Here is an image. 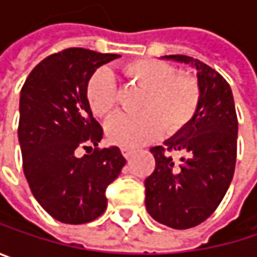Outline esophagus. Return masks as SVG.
Returning <instances> with one entry per match:
<instances>
[{"instance_id": "34e87169", "label": "esophagus", "mask_w": 257, "mask_h": 257, "mask_svg": "<svg viewBox=\"0 0 257 257\" xmlns=\"http://www.w3.org/2000/svg\"><path fill=\"white\" fill-rule=\"evenodd\" d=\"M134 152H135L134 149H129V147H122V155H123L126 159H129V158L134 155Z\"/></svg>"}]
</instances>
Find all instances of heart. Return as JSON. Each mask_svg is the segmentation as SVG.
<instances>
[{"instance_id":"1","label":"heart","mask_w":257,"mask_h":257,"mask_svg":"<svg viewBox=\"0 0 257 257\" xmlns=\"http://www.w3.org/2000/svg\"><path fill=\"white\" fill-rule=\"evenodd\" d=\"M132 84L146 90L140 114H120L107 123V137L122 147H138L161 135L162 129L174 135L190 125L199 102L201 87L196 77L177 73V68L159 59H137L122 68ZM90 110L107 117L119 107V89L108 70L101 68L86 84Z\"/></svg>"}]
</instances>
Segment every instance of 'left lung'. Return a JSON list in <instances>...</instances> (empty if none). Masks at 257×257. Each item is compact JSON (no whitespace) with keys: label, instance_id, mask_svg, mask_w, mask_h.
Segmentation results:
<instances>
[{"label":"left lung","instance_id":"obj_1","mask_svg":"<svg viewBox=\"0 0 257 257\" xmlns=\"http://www.w3.org/2000/svg\"><path fill=\"white\" fill-rule=\"evenodd\" d=\"M164 59L196 68L199 108L183 131L152 147L155 171L146 179V208L159 223L189 229L208 219L231 184L236 162L238 119L231 86L207 64L184 55ZM174 151L182 153L179 164Z\"/></svg>","mask_w":257,"mask_h":257}]
</instances>
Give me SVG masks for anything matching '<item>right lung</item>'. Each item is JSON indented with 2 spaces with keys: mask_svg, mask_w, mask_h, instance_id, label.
<instances>
[{
  "mask_svg": "<svg viewBox=\"0 0 257 257\" xmlns=\"http://www.w3.org/2000/svg\"><path fill=\"white\" fill-rule=\"evenodd\" d=\"M119 55L71 47L43 59L25 80L19 101L24 173L38 204L56 220L81 225L107 208L105 189L126 159L113 146L98 149L102 128L93 119L86 84ZM80 148L94 149L81 158Z\"/></svg>",
  "mask_w": 257,
  "mask_h": 257,
  "instance_id": "obj_1",
  "label": "right lung"
}]
</instances>
